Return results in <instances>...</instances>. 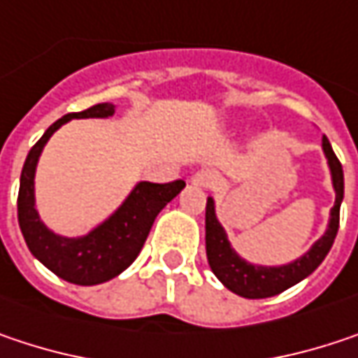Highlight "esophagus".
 I'll return each mask as SVG.
<instances>
[{"instance_id":"1","label":"esophagus","mask_w":358,"mask_h":358,"mask_svg":"<svg viewBox=\"0 0 358 358\" xmlns=\"http://www.w3.org/2000/svg\"><path fill=\"white\" fill-rule=\"evenodd\" d=\"M215 180H217L215 172L209 170V168H203V170H199V172L192 176L190 182H192L194 186H201V188H211L213 184H215Z\"/></svg>"}]
</instances>
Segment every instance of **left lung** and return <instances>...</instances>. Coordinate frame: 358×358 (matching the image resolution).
I'll use <instances>...</instances> for the list:
<instances>
[{
    "instance_id": "left-lung-1",
    "label": "left lung",
    "mask_w": 358,
    "mask_h": 358,
    "mask_svg": "<svg viewBox=\"0 0 358 358\" xmlns=\"http://www.w3.org/2000/svg\"><path fill=\"white\" fill-rule=\"evenodd\" d=\"M322 149L328 159V168L332 174V186L336 192L334 207L330 211V221L324 231V236L309 248L303 256L289 264L280 266H262V264H252L244 260L227 240V234L223 225L217 219L215 213V201L211 196L207 199V213H205V242H207V260L211 266L213 275L217 276L229 291L245 299H264L273 297L289 287L297 285L309 276L328 256L330 248L334 244V238L338 234V223H341V203L344 199V174L342 166L332 151V145L326 137H322Z\"/></svg>"
}]
</instances>
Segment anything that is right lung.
Returning a JSON list of instances; mask_svg holds the SVG:
<instances>
[{"label": "right lung", "mask_w": 358, "mask_h": 358, "mask_svg": "<svg viewBox=\"0 0 358 358\" xmlns=\"http://www.w3.org/2000/svg\"><path fill=\"white\" fill-rule=\"evenodd\" d=\"M113 114L114 104L104 102L82 113L65 114L63 118L52 122L45 135L36 141V145L28 151L20 176L17 223L28 250L50 273L67 282L83 287L106 282L127 271L139 256L155 217L186 186L184 180L168 184L137 182L122 205L90 234L80 238H65L50 231L36 211L34 199L36 164L43 149L52 133L71 118H108Z\"/></svg>", "instance_id": "add662e5"}]
</instances>
